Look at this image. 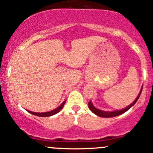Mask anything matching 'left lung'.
<instances>
[{
  "label": "left lung",
  "instance_id": "8db88e82",
  "mask_svg": "<svg viewBox=\"0 0 153 153\" xmlns=\"http://www.w3.org/2000/svg\"><path fill=\"white\" fill-rule=\"evenodd\" d=\"M142 89H143V87H141V91H140L139 94H138V95L137 96V98L135 99V101H134L133 102L130 104V105L127 106L126 107H125L124 109H120V110L110 111V112H109V111L101 110V109H97L95 106H94L93 104H92V101H89V104H88V106H89V108L90 109V110L92 111L94 114H95V115H98V116H99V117H102V118H111V117L118 116V115H121V114L126 112V111L129 110V109H130L132 106H134V104L137 102V101H138V98H139L140 95H141Z\"/></svg>",
  "mask_w": 153,
  "mask_h": 153
}]
</instances>
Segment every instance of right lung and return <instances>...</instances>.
Segmentation results:
<instances>
[{
  "label": "right lung",
  "instance_id": "obj_1",
  "mask_svg": "<svg viewBox=\"0 0 153 153\" xmlns=\"http://www.w3.org/2000/svg\"><path fill=\"white\" fill-rule=\"evenodd\" d=\"M65 102H66V101H64V102H63L62 104H61L59 106H58V107H57L56 109H53V110H52V111H49V112H31V111H29V110H27V111H28L29 112H30L31 114H32V115H36V116H39V117H49V116H51V115H55V114L58 113V112H59V111L61 110V109H62L63 106H64V104H65Z\"/></svg>",
  "mask_w": 153,
  "mask_h": 153
}]
</instances>
